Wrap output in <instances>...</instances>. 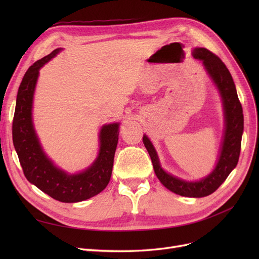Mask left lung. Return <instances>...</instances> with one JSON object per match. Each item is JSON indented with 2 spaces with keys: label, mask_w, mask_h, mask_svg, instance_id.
<instances>
[{
  "label": "left lung",
  "mask_w": 259,
  "mask_h": 259,
  "mask_svg": "<svg viewBox=\"0 0 259 259\" xmlns=\"http://www.w3.org/2000/svg\"><path fill=\"white\" fill-rule=\"evenodd\" d=\"M192 55L194 58L203 61L206 72L217 86L223 99L226 125L222 151L216 167L208 176L199 182H186V180L166 173L161 167L155 149L150 139L146 135H144L143 142L151 158L154 173L164 187H166L171 192L183 195V197L202 198L216 191L219 186L229 176L231 170L237 166L241 151L244 119H243V110L237 94L236 85H234L228 68L226 67L222 59L203 48L194 49Z\"/></svg>",
  "instance_id": "8db88e82"
}]
</instances>
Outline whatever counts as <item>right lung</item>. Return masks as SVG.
Here are the masks:
<instances>
[{"instance_id":"right-lung-1","label":"right lung","mask_w":259,"mask_h":259,"mask_svg":"<svg viewBox=\"0 0 259 259\" xmlns=\"http://www.w3.org/2000/svg\"><path fill=\"white\" fill-rule=\"evenodd\" d=\"M60 51V49L55 50L48 56L35 61L23 75L18 89L13 120V143L23 174L31 184L55 200L74 203L98 194L109 184L119 139L120 123L107 124L101 127L97 159L89 168L79 174L66 173L55 166L45 155L32 123L33 94L38 70Z\"/></svg>"}]
</instances>
